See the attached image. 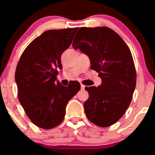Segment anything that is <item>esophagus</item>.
Masks as SVG:
<instances>
[{
	"label": "esophagus",
	"instance_id": "esophagus-1",
	"mask_svg": "<svg viewBox=\"0 0 155 155\" xmlns=\"http://www.w3.org/2000/svg\"><path fill=\"white\" fill-rule=\"evenodd\" d=\"M81 89H85V86L82 84H81Z\"/></svg>",
	"mask_w": 155,
	"mask_h": 155
}]
</instances>
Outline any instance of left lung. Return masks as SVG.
I'll use <instances>...</instances> for the list:
<instances>
[{
    "label": "left lung",
    "mask_w": 155,
    "mask_h": 155,
    "mask_svg": "<svg viewBox=\"0 0 155 155\" xmlns=\"http://www.w3.org/2000/svg\"><path fill=\"white\" fill-rule=\"evenodd\" d=\"M72 45L88 55L91 68L102 79L97 87L85 88L89 93L85 114L97 126H112L126 113L135 90L137 74L130 49L106 27L80 28Z\"/></svg>",
    "instance_id": "obj_1"
}]
</instances>
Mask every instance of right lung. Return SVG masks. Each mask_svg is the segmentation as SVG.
<instances>
[{
  "mask_svg": "<svg viewBox=\"0 0 155 155\" xmlns=\"http://www.w3.org/2000/svg\"><path fill=\"white\" fill-rule=\"evenodd\" d=\"M78 28L44 31L26 48L15 73L18 98L33 124L50 129L62 122L68 101L81 86L64 87L57 80L61 57L72 43Z\"/></svg>",
  "mask_w": 155,
  "mask_h": 155,
  "instance_id": "add662e5",
  "label": "right lung"
}]
</instances>
